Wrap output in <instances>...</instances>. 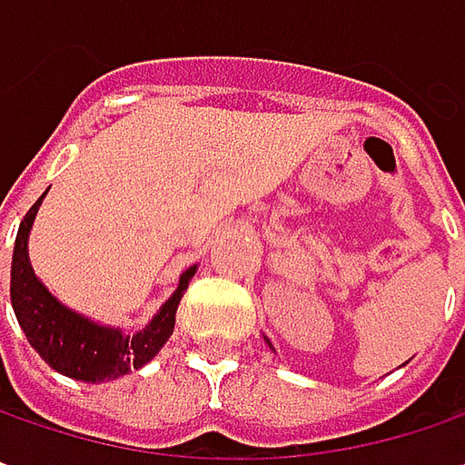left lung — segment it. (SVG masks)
<instances>
[{
  "mask_svg": "<svg viewBox=\"0 0 465 465\" xmlns=\"http://www.w3.org/2000/svg\"><path fill=\"white\" fill-rule=\"evenodd\" d=\"M264 340H267V337H264ZM267 344H270V340H267ZM270 347H272V344H270Z\"/></svg>",
  "mask_w": 465,
  "mask_h": 465,
  "instance_id": "1",
  "label": "left lung"
}]
</instances>
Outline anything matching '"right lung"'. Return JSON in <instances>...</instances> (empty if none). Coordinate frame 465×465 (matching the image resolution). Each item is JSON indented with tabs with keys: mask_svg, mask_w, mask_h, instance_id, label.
I'll return each mask as SVG.
<instances>
[{
	"mask_svg": "<svg viewBox=\"0 0 465 465\" xmlns=\"http://www.w3.org/2000/svg\"><path fill=\"white\" fill-rule=\"evenodd\" d=\"M43 198L45 193L23 218L17 239H15V254H12L9 296H12V309L27 342L33 344V350L61 376L84 381V383H103V381L125 376L134 368H143L172 337L180 298L184 296L198 264L184 270L177 282V291L162 303V309L153 313L152 322L143 329H138L136 334H125L121 327L100 324L84 313L64 306L43 285L30 264L27 239H30V229L38 216Z\"/></svg>",
	"mask_w": 465,
	"mask_h": 465,
	"instance_id": "obj_1",
	"label": "right lung"
}]
</instances>
